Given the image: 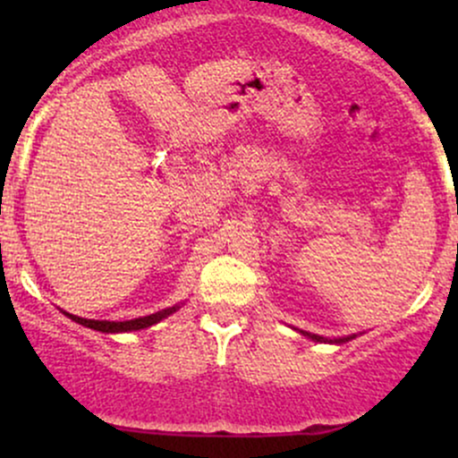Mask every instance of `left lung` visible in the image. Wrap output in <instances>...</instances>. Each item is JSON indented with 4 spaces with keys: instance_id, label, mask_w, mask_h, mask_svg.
I'll return each instance as SVG.
<instances>
[{
    "instance_id": "1",
    "label": "left lung",
    "mask_w": 458,
    "mask_h": 458,
    "mask_svg": "<svg viewBox=\"0 0 458 458\" xmlns=\"http://www.w3.org/2000/svg\"><path fill=\"white\" fill-rule=\"evenodd\" d=\"M306 335H310V338L312 340H317V343H323L325 338H320V335H312V334H306ZM346 340H351V338H343V340H334V343H346Z\"/></svg>"
}]
</instances>
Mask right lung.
Segmentation results:
<instances>
[{
    "mask_svg": "<svg viewBox=\"0 0 458 458\" xmlns=\"http://www.w3.org/2000/svg\"><path fill=\"white\" fill-rule=\"evenodd\" d=\"M178 306L174 308H165L161 310V312H155L150 314V317H141V318H133V320H92V318H81V317H75V314H66V317H71L75 323L83 325V327H90V329H97V331H105V334H120V331H138V329H144V327H150V325L159 323L161 318L170 317L172 312H176Z\"/></svg>",
    "mask_w": 458,
    "mask_h": 458,
    "instance_id": "right-lung-1",
    "label": "right lung"
}]
</instances>
